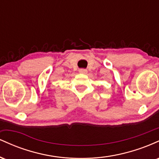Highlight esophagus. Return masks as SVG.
<instances>
[{
    "mask_svg": "<svg viewBox=\"0 0 159 159\" xmlns=\"http://www.w3.org/2000/svg\"><path fill=\"white\" fill-rule=\"evenodd\" d=\"M79 72L81 74H87V69H79Z\"/></svg>",
    "mask_w": 159,
    "mask_h": 159,
    "instance_id": "obj_1",
    "label": "esophagus"
}]
</instances>
